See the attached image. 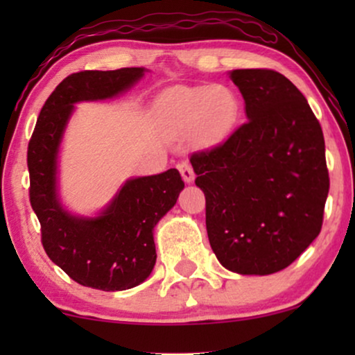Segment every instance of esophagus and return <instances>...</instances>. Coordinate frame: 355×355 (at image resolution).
I'll use <instances>...</instances> for the list:
<instances>
[{"mask_svg": "<svg viewBox=\"0 0 355 355\" xmlns=\"http://www.w3.org/2000/svg\"><path fill=\"white\" fill-rule=\"evenodd\" d=\"M179 173H181L182 179L187 184H192L193 179H196V173H193V169H192L191 164H187V163L179 164Z\"/></svg>", "mask_w": 355, "mask_h": 355, "instance_id": "1", "label": "esophagus"}]
</instances>
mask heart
Returning a JSON list of instances; mask_svg holds the SVG:
<instances>
[{
	"label": "heart",
	"mask_w": 355,
	"mask_h": 355,
	"mask_svg": "<svg viewBox=\"0 0 355 355\" xmlns=\"http://www.w3.org/2000/svg\"><path fill=\"white\" fill-rule=\"evenodd\" d=\"M153 114L169 134L197 129L202 137L220 139L241 116V98L226 85L173 87L153 105Z\"/></svg>",
	"instance_id": "b5f03b06"
}]
</instances>
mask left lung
<instances>
[{"mask_svg": "<svg viewBox=\"0 0 355 355\" xmlns=\"http://www.w3.org/2000/svg\"><path fill=\"white\" fill-rule=\"evenodd\" d=\"M247 123L220 147L193 153L216 259L239 275L289 266L322 230L329 178L324 139L305 96L270 69H234Z\"/></svg>", "mask_w": 355, "mask_h": 355, "instance_id": "8db88e82", "label": "left lung"}]
</instances>
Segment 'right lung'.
<instances>
[{
    "mask_svg": "<svg viewBox=\"0 0 355 355\" xmlns=\"http://www.w3.org/2000/svg\"><path fill=\"white\" fill-rule=\"evenodd\" d=\"M147 71L124 67L66 77L43 105L28 142L31 203L42 225L43 247L53 263L87 288L125 291L148 278L157 261L153 230L184 189L181 174L171 168L125 179L94 215H77L61 200V144L76 105L116 98Z\"/></svg>",
    "mask_w": 355,
    "mask_h": 355,
    "instance_id": "add662e5",
    "label": "right lung"
}]
</instances>
